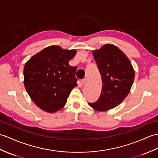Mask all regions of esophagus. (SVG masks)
<instances>
[{"mask_svg": "<svg viewBox=\"0 0 158 158\" xmlns=\"http://www.w3.org/2000/svg\"><path fill=\"white\" fill-rule=\"evenodd\" d=\"M86 81H87V79H86V78H84L83 79H82V80H81V84H82V85H85V83H86Z\"/></svg>", "mask_w": 158, "mask_h": 158, "instance_id": "34e87169", "label": "esophagus"}]
</instances>
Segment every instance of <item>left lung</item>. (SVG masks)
<instances>
[{"label": "left lung", "instance_id": "1", "mask_svg": "<svg viewBox=\"0 0 158 158\" xmlns=\"http://www.w3.org/2000/svg\"><path fill=\"white\" fill-rule=\"evenodd\" d=\"M93 56L103 85L98 100L89 105L98 111H106L115 108L127 96L133 83L135 71L129 58L113 44H108L94 50Z\"/></svg>", "mask_w": 158, "mask_h": 158}]
</instances>
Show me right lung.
<instances>
[{"instance_id": "obj_1", "label": "right lung", "mask_w": 158, "mask_h": 158, "mask_svg": "<svg viewBox=\"0 0 158 158\" xmlns=\"http://www.w3.org/2000/svg\"><path fill=\"white\" fill-rule=\"evenodd\" d=\"M75 50L51 46L32 56L24 66V85L32 101L43 110L54 113L64 107L77 85V67L69 62Z\"/></svg>"}]
</instances>
